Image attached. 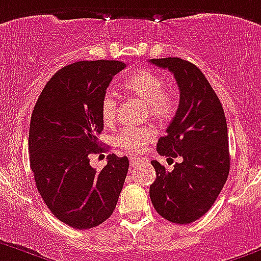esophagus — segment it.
<instances>
[{
    "label": "esophagus",
    "instance_id": "34e87169",
    "mask_svg": "<svg viewBox=\"0 0 261 261\" xmlns=\"http://www.w3.org/2000/svg\"><path fill=\"white\" fill-rule=\"evenodd\" d=\"M140 161H142V159H139L138 156H130V166H131V168H133V166H135V165H138Z\"/></svg>",
    "mask_w": 261,
    "mask_h": 261
}]
</instances>
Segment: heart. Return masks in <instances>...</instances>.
<instances>
[{"label":"heart","mask_w":261,"mask_h":261,"mask_svg":"<svg viewBox=\"0 0 261 261\" xmlns=\"http://www.w3.org/2000/svg\"><path fill=\"white\" fill-rule=\"evenodd\" d=\"M125 90L147 102L148 112L152 117L165 119L174 113L177 108V93L171 88H164V81L156 72L142 69L134 72L125 81ZM116 93L107 91L101 98L102 121L113 122L117 116ZM153 130L147 127H125L116 135V143L128 152H139L153 139Z\"/></svg>","instance_id":"heart-1"}]
</instances>
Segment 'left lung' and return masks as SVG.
Returning a JSON list of instances; mask_svg holds the SVG:
<instances>
[{
	"label": "left lung",
	"mask_w": 261,
	"mask_h": 261,
	"mask_svg": "<svg viewBox=\"0 0 261 261\" xmlns=\"http://www.w3.org/2000/svg\"><path fill=\"white\" fill-rule=\"evenodd\" d=\"M157 67L174 75L179 88L177 113L157 142V152L175 163L168 170L151 164L156 179L149 187L154 210L174 224H190L205 215L229 175V136L224 109L203 72L182 58H154Z\"/></svg>",
	"instance_id": "left-lung-1"
}]
</instances>
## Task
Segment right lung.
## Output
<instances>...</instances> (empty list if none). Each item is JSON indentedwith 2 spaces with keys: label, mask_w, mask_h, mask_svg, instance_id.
I'll return each instance as SVG.
<instances>
[{
  "label": "right lung",
  "mask_w": 261,
  "mask_h": 261,
  "mask_svg": "<svg viewBox=\"0 0 261 261\" xmlns=\"http://www.w3.org/2000/svg\"><path fill=\"white\" fill-rule=\"evenodd\" d=\"M121 61H79L58 70L40 93L28 135L30 165L44 203L74 229L102 224L116 210L128 159L114 153L100 171L90 154L102 151L101 98Z\"/></svg>",
  "instance_id": "1"
}]
</instances>
